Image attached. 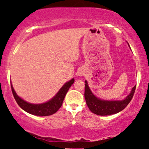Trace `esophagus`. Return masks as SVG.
<instances>
[{"label": "esophagus", "instance_id": "34e87169", "mask_svg": "<svg viewBox=\"0 0 149 149\" xmlns=\"http://www.w3.org/2000/svg\"><path fill=\"white\" fill-rule=\"evenodd\" d=\"M80 74H83V73H82L81 71H80Z\"/></svg>", "mask_w": 149, "mask_h": 149}]
</instances>
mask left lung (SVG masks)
I'll list each match as a JSON object with an SVG mask.
<instances>
[{"mask_svg":"<svg viewBox=\"0 0 149 149\" xmlns=\"http://www.w3.org/2000/svg\"><path fill=\"white\" fill-rule=\"evenodd\" d=\"M85 99L86 104L93 113L99 116H109L116 114L121 111L128 105L132 99L136 89V85L132 88L131 93L122 101H104L101 100L93 95L88 82L85 80Z\"/></svg>","mask_w":149,"mask_h":149,"instance_id":"1","label":"left lung"}]
</instances>
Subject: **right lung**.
<instances>
[{
	"instance_id": "add662e5",
	"label": "right lung",
	"mask_w": 149,
	"mask_h": 149,
	"mask_svg": "<svg viewBox=\"0 0 149 149\" xmlns=\"http://www.w3.org/2000/svg\"><path fill=\"white\" fill-rule=\"evenodd\" d=\"M73 83H74V78H73L72 80L64 84V86L58 92L56 96L53 97L52 100L46 102V103L41 104H33L25 102L24 100H23L19 97L17 96V95L13 88L12 84L11 88L15 101L23 110H24L29 113L32 114V115L38 116H47L55 113L59 110V108L62 105L66 94L67 93L68 90Z\"/></svg>"
}]
</instances>
